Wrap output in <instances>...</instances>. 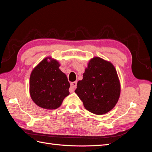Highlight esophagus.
Instances as JSON below:
<instances>
[{"label":"esophagus","mask_w":152,"mask_h":152,"mask_svg":"<svg viewBox=\"0 0 152 152\" xmlns=\"http://www.w3.org/2000/svg\"><path fill=\"white\" fill-rule=\"evenodd\" d=\"M77 86V82H73L70 83V92H73L74 91V89L76 88Z\"/></svg>","instance_id":"1"}]
</instances>
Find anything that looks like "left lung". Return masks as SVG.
<instances>
[{"mask_svg": "<svg viewBox=\"0 0 152 152\" xmlns=\"http://www.w3.org/2000/svg\"><path fill=\"white\" fill-rule=\"evenodd\" d=\"M121 91L114 66L99 57L89 61L75 90L86 110L96 115L110 112L115 106Z\"/></svg>", "mask_w": 152, "mask_h": 152, "instance_id": "8db88e82", "label": "left lung"}]
</instances>
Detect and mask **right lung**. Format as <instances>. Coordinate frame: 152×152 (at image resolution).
Segmentation results:
<instances>
[{"instance_id":"add662e5","label":"right lung","mask_w":152,"mask_h":152,"mask_svg":"<svg viewBox=\"0 0 152 152\" xmlns=\"http://www.w3.org/2000/svg\"><path fill=\"white\" fill-rule=\"evenodd\" d=\"M59 66L57 60L46 57L31 74V97L35 104L41 108L57 109L62 104L64 99L69 95L70 83L66 74L59 69Z\"/></svg>"}]
</instances>
